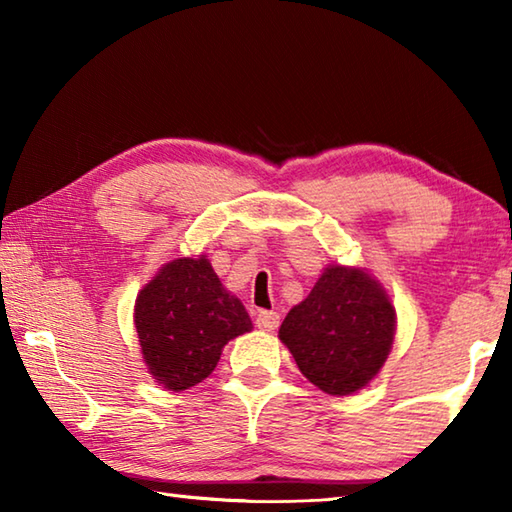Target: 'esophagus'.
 I'll return each mask as SVG.
<instances>
[{"mask_svg": "<svg viewBox=\"0 0 512 512\" xmlns=\"http://www.w3.org/2000/svg\"><path fill=\"white\" fill-rule=\"evenodd\" d=\"M257 327L264 329V332H273L280 325V314L277 311H257Z\"/></svg>", "mask_w": 512, "mask_h": 512, "instance_id": "obj_1", "label": "esophagus"}]
</instances>
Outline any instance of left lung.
I'll use <instances>...</instances> for the list:
<instances>
[{"label": "left lung", "instance_id": "left-lung-1", "mask_svg": "<svg viewBox=\"0 0 512 512\" xmlns=\"http://www.w3.org/2000/svg\"><path fill=\"white\" fill-rule=\"evenodd\" d=\"M393 334L395 309L384 289L345 266H329L280 327L302 375L329 395L366 386L384 366Z\"/></svg>", "mask_w": 512, "mask_h": 512}]
</instances>
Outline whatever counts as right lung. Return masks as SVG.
<instances>
[{
    "label": "right lung",
    "instance_id": "right-lung-1",
    "mask_svg": "<svg viewBox=\"0 0 512 512\" xmlns=\"http://www.w3.org/2000/svg\"><path fill=\"white\" fill-rule=\"evenodd\" d=\"M135 327L153 379L185 391L212 375L223 345L253 323L205 257H183L162 266L140 291Z\"/></svg>",
    "mask_w": 512,
    "mask_h": 512
}]
</instances>
